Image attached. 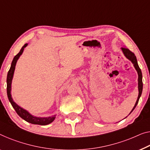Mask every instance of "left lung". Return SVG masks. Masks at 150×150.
Segmentation results:
<instances>
[{
  "instance_id": "8db88e82",
  "label": "left lung",
  "mask_w": 150,
  "mask_h": 150,
  "mask_svg": "<svg viewBox=\"0 0 150 150\" xmlns=\"http://www.w3.org/2000/svg\"><path fill=\"white\" fill-rule=\"evenodd\" d=\"M122 52H123L125 57H126L127 59H128L129 60H130V61L133 62V64L134 67H135L136 71H137L138 76H139V77H138V89H139V96H138L137 100V101H136V103L135 104V106H134L133 108L132 109V110H131V112H132V111L135 108L136 106L137 105L138 102H139V98H140L141 95H142V90H143L142 73V71H141L139 67L137 64V59H136L135 54L131 52V51L129 50V49L127 48H124V47H122Z\"/></svg>"
}]
</instances>
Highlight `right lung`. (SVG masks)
<instances>
[{"instance_id": "1", "label": "right lung", "mask_w": 150, "mask_h": 150, "mask_svg": "<svg viewBox=\"0 0 150 150\" xmlns=\"http://www.w3.org/2000/svg\"><path fill=\"white\" fill-rule=\"evenodd\" d=\"M28 45V44H25L23 47H22L21 50H20L19 52L17 54V55L15 56V57L13 58V60L11 63V68L8 71V74H7V78H6V91H7V96L9 102H11V105L13 107V108L15 109V110L16 111L17 115L19 116L20 117L23 118V120H25V121L30 122V123L34 124V125H48L52 122L55 118V115L52 116V117H48V118H39V117H35L31 115L28 111L24 110L21 107L18 106V105L13 101V98H11V81H12V79L13 77V73H14L15 65H16V62L17 61L18 59H19L20 56L21 55L22 52L24 50V48Z\"/></svg>"}]
</instances>
